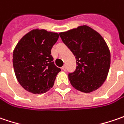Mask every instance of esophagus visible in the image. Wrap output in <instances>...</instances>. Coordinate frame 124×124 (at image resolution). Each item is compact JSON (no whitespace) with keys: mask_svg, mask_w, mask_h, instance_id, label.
<instances>
[{"mask_svg":"<svg viewBox=\"0 0 124 124\" xmlns=\"http://www.w3.org/2000/svg\"><path fill=\"white\" fill-rule=\"evenodd\" d=\"M62 70H64V71H66V70H67V67H66V66H65V65H64V66L62 67Z\"/></svg>","mask_w":124,"mask_h":124,"instance_id":"1","label":"esophagus"}]
</instances>
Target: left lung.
Returning <instances> with one entry per match:
<instances>
[{
	"mask_svg": "<svg viewBox=\"0 0 124 124\" xmlns=\"http://www.w3.org/2000/svg\"><path fill=\"white\" fill-rule=\"evenodd\" d=\"M60 36L76 59V71L69 74L71 85L84 93L99 89L110 67V52L104 39L87 25L62 32Z\"/></svg>",
	"mask_w": 124,
	"mask_h": 124,
	"instance_id": "1",
	"label": "left lung"
}]
</instances>
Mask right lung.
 Masks as SVG:
<instances>
[{
  "label": "right lung",
  "instance_id": "1",
  "mask_svg": "<svg viewBox=\"0 0 124 124\" xmlns=\"http://www.w3.org/2000/svg\"><path fill=\"white\" fill-rule=\"evenodd\" d=\"M59 34L34 29L20 39L13 51V67L19 84L32 94H43L53 86L61 71L53 62L51 48Z\"/></svg>",
  "mask_w": 124,
  "mask_h": 124
}]
</instances>
